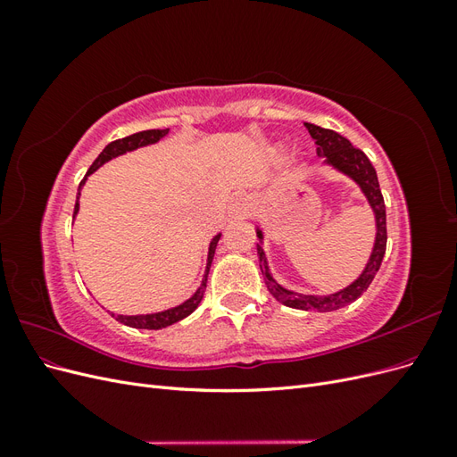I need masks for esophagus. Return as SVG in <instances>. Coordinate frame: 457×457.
<instances>
[{"mask_svg":"<svg viewBox=\"0 0 457 457\" xmlns=\"http://www.w3.org/2000/svg\"><path fill=\"white\" fill-rule=\"evenodd\" d=\"M230 215L232 217H238V219H242L244 215H245V212H247V207H245V202L242 200V198H238V200H234L232 204H230Z\"/></svg>","mask_w":457,"mask_h":457,"instance_id":"esophagus-1","label":"esophagus"}]
</instances>
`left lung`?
<instances>
[{
    "label": "left lung",
    "instance_id": "obj_1",
    "mask_svg": "<svg viewBox=\"0 0 457 457\" xmlns=\"http://www.w3.org/2000/svg\"><path fill=\"white\" fill-rule=\"evenodd\" d=\"M305 128L309 129L311 137L316 143L318 156L326 158V163L334 165V168L339 170L341 173L354 179L358 187L362 188L364 196L368 198L373 213H376L378 234H376V244H373L371 257L368 261L364 272L361 274V278L354 280L345 289H341V292L331 294V295H303V294L289 292V289L282 287L280 284H276V280L269 272L265 252H262V247L259 244H257V255L261 261V265H259L261 272H262V276H265V284L276 301H280L282 305L292 307V309L329 312V311H337L345 305H351L353 301H356L366 292L373 280V276L378 274L385 250H386V215H385V202H383V195L379 188L376 168H373L364 152L361 148H354L347 139H345V137H341L336 131L314 126V123H305ZM257 237H259V240H262L261 230H257Z\"/></svg>",
    "mask_w": 457,
    "mask_h": 457
}]
</instances>
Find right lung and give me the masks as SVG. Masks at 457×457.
Returning a JSON list of instances; mask_svg holds the SVG:
<instances>
[{
	"mask_svg": "<svg viewBox=\"0 0 457 457\" xmlns=\"http://www.w3.org/2000/svg\"><path fill=\"white\" fill-rule=\"evenodd\" d=\"M168 131H170V129H146V131L133 133V135H129V137H123V139H118V141H112L110 145H106L104 150L101 152V154L96 156V160L91 163V168H89V171L86 173L84 181L79 183V188L84 187L87 175H91L95 170H99L104 162L112 160V158H116V156H120V154H126V152L135 150V148H139V146H146V145H152V143H158V141L162 139V137L168 135ZM78 200H79V196L76 198L74 217H76V213H78V205H79ZM219 238H220V234H217V237H215V238L212 240V244H210V253H207V267H205V276H204V280H202V286L198 287V292H196L195 295H192L190 299H187V301L183 303V305L168 309V311H163V312H154V314H139V316L112 314V316H116V320L121 322V324L131 326V328H143V329H160V328L171 326V324H175V322H179V320H183L185 316H188L192 311H195V309L200 305V301H202V297H204L205 284H207V272H210V267H212V261H213V255H215V247H217Z\"/></svg>",
	"mask_w": 457,
	"mask_h": 457,
	"instance_id": "obj_1",
	"label": "right lung"
}]
</instances>
